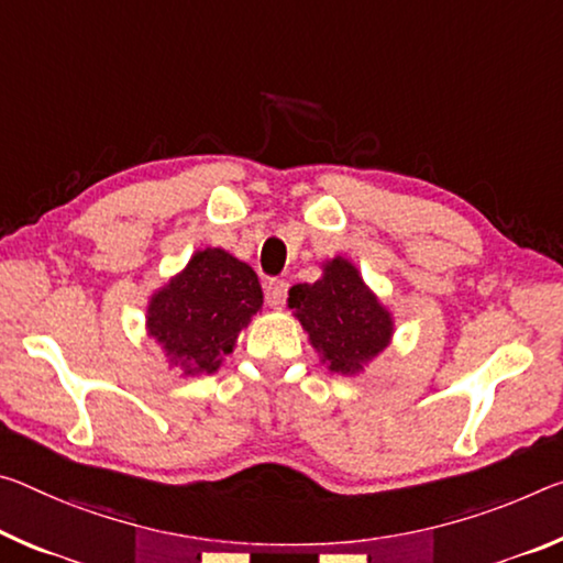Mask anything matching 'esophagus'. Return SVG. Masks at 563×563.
Here are the masks:
<instances>
[{"instance_id": "34e87169", "label": "esophagus", "mask_w": 563, "mask_h": 563, "mask_svg": "<svg viewBox=\"0 0 563 563\" xmlns=\"http://www.w3.org/2000/svg\"><path fill=\"white\" fill-rule=\"evenodd\" d=\"M285 296H288V283L285 280H271L265 285V302L271 308H283Z\"/></svg>"}]
</instances>
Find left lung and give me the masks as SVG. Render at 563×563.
<instances>
[{
  "instance_id": "1",
  "label": "left lung",
  "mask_w": 563,
  "mask_h": 563,
  "mask_svg": "<svg viewBox=\"0 0 563 563\" xmlns=\"http://www.w3.org/2000/svg\"><path fill=\"white\" fill-rule=\"evenodd\" d=\"M288 308L330 373L358 376L394 341V313L341 255L323 263L320 280L292 285Z\"/></svg>"
}]
</instances>
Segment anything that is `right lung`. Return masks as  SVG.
<instances>
[{
  "label": "right lung",
  "mask_w": 563,
  "mask_h": 563,
  "mask_svg": "<svg viewBox=\"0 0 563 563\" xmlns=\"http://www.w3.org/2000/svg\"><path fill=\"white\" fill-rule=\"evenodd\" d=\"M263 308V288L247 263L205 247L147 302V335L185 378L216 373L238 335Z\"/></svg>",
  "instance_id": "1"
}]
</instances>
